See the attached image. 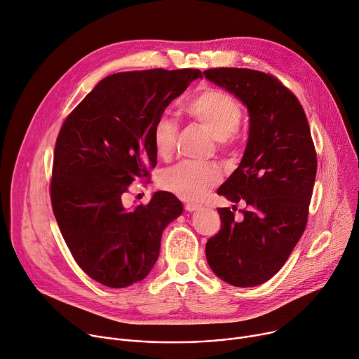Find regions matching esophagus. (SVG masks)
I'll return each mask as SVG.
<instances>
[{"label": "esophagus", "instance_id": "obj_1", "mask_svg": "<svg viewBox=\"0 0 359 359\" xmlns=\"http://www.w3.org/2000/svg\"><path fill=\"white\" fill-rule=\"evenodd\" d=\"M184 209L187 212H196L199 209V205H194V203H186L184 205Z\"/></svg>", "mask_w": 359, "mask_h": 359}]
</instances>
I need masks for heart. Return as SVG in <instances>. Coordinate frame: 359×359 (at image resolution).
<instances>
[{
	"instance_id": "1",
	"label": "heart",
	"mask_w": 359,
	"mask_h": 359,
	"mask_svg": "<svg viewBox=\"0 0 359 359\" xmlns=\"http://www.w3.org/2000/svg\"><path fill=\"white\" fill-rule=\"evenodd\" d=\"M184 113L198 124L205 127L217 140L220 149H226L242 121L241 104L231 94L222 90L201 88L184 106ZM179 126L168 116L158 117L151 128V144L158 157L169 160L176 147ZM220 175L213 166L182 163L163 172L160 187L173 193L186 202H199L205 194L219 183Z\"/></svg>"
}]
</instances>
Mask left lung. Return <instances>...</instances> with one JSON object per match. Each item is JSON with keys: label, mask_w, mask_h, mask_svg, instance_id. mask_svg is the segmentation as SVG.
Masks as SVG:
<instances>
[{"label": "left lung", "mask_w": 359, "mask_h": 359, "mask_svg": "<svg viewBox=\"0 0 359 359\" xmlns=\"http://www.w3.org/2000/svg\"><path fill=\"white\" fill-rule=\"evenodd\" d=\"M203 74L249 113L241 165L217 190L233 203L245 201L248 210L238 222L229 208L217 209L222 227L206 243V259L222 280L257 286L283 266L305 231L316 176L309 124L297 97L273 76L224 67Z\"/></svg>", "instance_id": "1"}]
</instances>
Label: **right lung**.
I'll list each match as a JSON object with an SVG mask.
<instances>
[{"mask_svg": "<svg viewBox=\"0 0 359 359\" xmlns=\"http://www.w3.org/2000/svg\"><path fill=\"white\" fill-rule=\"evenodd\" d=\"M201 70H143L103 79L58 133L51 179L55 220L79 266L109 287L143 280L166 226L183 212L170 191L126 209L128 184L157 163L151 128Z\"/></svg>", "mask_w": 359, "mask_h": 359, "instance_id": "add662e5", "label": "right lung"}]
</instances>
